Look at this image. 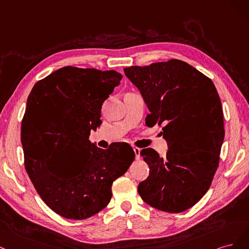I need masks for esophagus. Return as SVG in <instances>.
Here are the masks:
<instances>
[{"instance_id": "1", "label": "esophagus", "mask_w": 249, "mask_h": 249, "mask_svg": "<svg viewBox=\"0 0 249 249\" xmlns=\"http://www.w3.org/2000/svg\"><path fill=\"white\" fill-rule=\"evenodd\" d=\"M133 151H134V154H135V159H140L141 158V149L138 148V147H134Z\"/></svg>"}]
</instances>
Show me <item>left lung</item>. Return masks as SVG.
Returning <instances> with one entry per match:
<instances>
[{
	"label": "left lung",
	"instance_id": "left-lung-1",
	"mask_svg": "<svg viewBox=\"0 0 249 249\" xmlns=\"http://www.w3.org/2000/svg\"><path fill=\"white\" fill-rule=\"evenodd\" d=\"M124 72L150 110L146 125L164 124L168 146L165 158L151 148L142 150L150 174L139 194L160 211H186L210 188L219 164L224 127L217 90L209 77L177 59Z\"/></svg>",
	"mask_w": 249,
	"mask_h": 249
}]
</instances>
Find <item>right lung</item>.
<instances>
[{"label": "right lung", "mask_w": 249, "mask_h": 249, "mask_svg": "<svg viewBox=\"0 0 249 249\" xmlns=\"http://www.w3.org/2000/svg\"><path fill=\"white\" fill-rule=\"evenodd\" d=\"M121 79L115 70L67 66L38 81L28 97L20 132L26 171L43 202L67 219L104 209L113 182L134 160L128 143L103 150L89 140Z\"/></svg>", "instance_id": "right-lung-1"}]
</instances>
